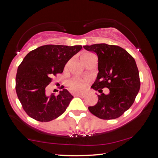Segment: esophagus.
<instances>
[{
  "label": "esophagus",
  "instance_id": "obj_1",
  "mask_svg": "<svg viewBox=\"0 0 158 158\" xmlns=\"http://www.w3.org/2000/svg\"><path fill=\"white\" fill-rule=\"evenodd\" d=\"M76 95L78 96V97H79V98H85V93H77Z\"/></svg>",
  "mask_w": 158,
  "mask_h": 158
}]
</instances>
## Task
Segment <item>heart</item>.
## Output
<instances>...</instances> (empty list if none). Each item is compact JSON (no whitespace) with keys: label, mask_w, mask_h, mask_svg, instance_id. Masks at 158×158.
<instances>
[{"label":"heart","mask_w":158,"mask_h":158,"mask_svg":"<svg viewBox=\"0 0 158 158\" xmlns=\"http://www.w3.org/2000/svg\"><path fill=\"white\" fill-rule=\"evenodd\" d=\"M91 53H85L81 56V60L84 61L85 59H86L88 57H89L90 55H92ZM69 87L73 90H81L84 89L85 86V81L84 80L74 78L70 80L68 83Z\"/></svg>","instance_id":"heart-1"}]
</instances>
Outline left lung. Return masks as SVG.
<instances>
[{"instance_id": "obj_1", "label": "left lung", "mask_w": 158, "mask_h": 158, "mask_svg": "<svg viewBox=\"0 0 158 158\" xmlns=\"http://www.w3.org/2000/svg\"><path fill=\"white\" fill-rule=\"evenodd\" d=\"M84 48L95 53L98 58L97 78L91 89L98 90V102L89 106L99 118H117L129 109L140 89L139 74L135 60L126 50L105 43L85 45ZM108 87L105 94L102 88Z\"/></svg>"}]
</instances>
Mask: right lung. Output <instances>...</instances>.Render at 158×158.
Returning <instances> with one entry per match:
<instances>
[{
  "mask_svg": "<svg viewBox=\"0 0 158 158\" xmlns=\"http://www.w3.org/2000/svg\"><path fill=\"white\" fill-rule=\"evenodd\" d=\"M81 45H44L29 52L18 67L16 92L24 111L38 121H51L63 114L74 97L67 89L58 95L47 94L52 77L62 73ZM64 86H62L63 89Z\"/></svg>",
  "mask_w": 158,
  "mask_h": 158,
  "instance_id": "obj_1",
  "label": "right lung"
}]
</instances>
